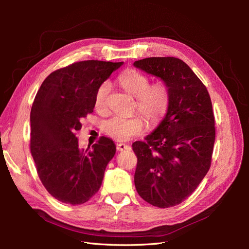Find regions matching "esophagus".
Segmentation results:
<instances>
[{"label":"esophagus","instance_id":"1","mask_svg":"<svg viewBox=\"0 0 249 249\" xmlns=\"http://www.w3.org/2000/svg\"><path fill=\"white\" fill-rule=\"evenodd\" d=\"M116 149L118 152H123V150H127V149H131V146L124 144V143H117L116 144Z\"/></svg>","mask_w":249,"mask_h":249}]
</instances>
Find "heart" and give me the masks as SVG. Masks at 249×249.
<instances>
[{
    "label": "heart",
    "mask_w": 249,
    "mask_h": 249,
    "mask_svg": "<svg viewBox=\"0 0 249 249\" xmlns=\"http://www.w3.org/2000/svg\"><path fill=\"white\" fill-rule=\"evenodd\" d=\"M118 82L127 93L135 96L134 108L145 116L150 125H157L167 114L170 105V89L165 82L150 84L149 77L137 70H127L120 73ZM110 90L109 81L103 82L97 87L94 96L97 110L106 108ZM142 116L137 113L131 116H110L102 122V132L115 140H129L137 137L146 127L145 119Z\"/></svg>",
    "instance_id": "obj_1"
}]
</instances>
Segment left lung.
Wrapping results in <instances>:
<instances>
[{
    "instance_id": "1",
    "label": "left lung",
    "mask_w": 249,
    "mask_h": 249,
    "mask_svg": "<svg viewBox=\"0 0 249 249\" xmlns=\"http://www.w3.org/2000/svg\"><path fill=\"white\" fill-rule=\"evenodd\" d=\"M134 65L161 78L170 105L159 126L133 143L137 156L134 182L140 196L158 208L179 205L196 189L211 167L215 118L207 87L184 61L150 57Z\"/></svg>"
}]
</instances>
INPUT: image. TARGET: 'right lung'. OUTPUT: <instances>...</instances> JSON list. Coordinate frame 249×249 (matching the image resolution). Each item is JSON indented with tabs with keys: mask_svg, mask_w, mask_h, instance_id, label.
<instances>
[{
	"mask_svg": "<svg viewBox=\"0 0 249 249\" xmlns=\"http://www.w3.org/2000/svg\"><path fill=\"white\" fill-rule=\"evenodd\" d=\"M123 62L85 60L50 73L34 99L30 149L42 185L59 201L81 205L99 191L115 144L100 137L79 147L81 120L93 112L97 87Z\"/></svg>",
	"mask_w": 249,
	"mask_h": 249,
	"instance_id": "1",
	"label": "right lung"
}]
</instances>
